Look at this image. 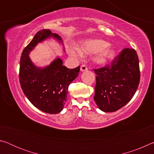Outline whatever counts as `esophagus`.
<instances>
[{
  "mask_svg": "<svg viewBox=\"0 0 154 154\" xmlns=\"http://www.w3.org/2000/svg\"><path fill=\"white\" fill-rule=\"evenodd\" d=\"M80 70H81V71H82V72H83V71H86L87 70H88V68L85 66V65H82V66H81V67H80Z\"/></svg>",
  "mask_w": 154,
  "mask_h": 154,
  "instance_id": "esophagus-1",
  "label": "esophagus"
}]
</instances>
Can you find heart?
Instances as JSON below:
<instances>
[{
	"label": "heart",
	"instance_id": "1",
	"mask_svg": "<svg viewBox=\"0 0 154 154\" xmlns=\"http://www.w3.org/2000/svg\"><path fill=\"white\" fill-rule=\"evenodd\" d=\"M66 51L69 56L79 58L83 55H93L92 62L97 66H105L113 60L116 51L109 45L107 41L102 39H87L79 44V49L75 47L66 46Z\"/></svg>",
	"mask_w": 154,
	"mask_h": 154
}]
</instances>
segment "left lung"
<instances>
[{
  "instance_id": "8db88e82",
  "label": "left lung",
  "mask_w": 154,
  "mask_h": 154,
  "mask_svg": "<svg viewBox=\"0 0 154 154\" xmlns=\"http://www.w3.org/2000/svg\"><path fill=\"white\" fill-rule=\"evenodd\" d=\"M96 74L94 99L99 109L116 111L131 100L139 86V58L134 49H124L111 66L94 70Z\"/></svg>"
}]
</instances>
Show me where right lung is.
I'll return each mask as SVG.
<instances>
[{
	"label": "right lung",
	"instance_id": "add662e5",
	"mask_svg": "<svg viewBox=\"0 0 154 154\" xmlns=\"http://www.w3.org/2000/svg\"><path fill=\"white\" fill-rule=\"evenodd\" d=\"M49 38H54L63 45L62 38L57 34L49 30L38 31L22 52L19 77L21 88L30 102L45 113L56 114L63 109L68 87L77 77L80 66L68 69L62 65L59 56L47 66H36L30 58V52L38 43Z\"/></svg>",
	"mask_w": 154,
	"mask_h": 154
}]
</instances>
